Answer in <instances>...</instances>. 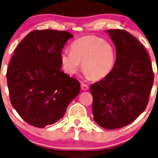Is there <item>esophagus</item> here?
I'll return each instance as SVG.
<instances>
[{"mask_svg": "<svg viewBox=\"0 0 158 158\" xmlns=\"http://www.w3.org/2000/svg\"><path fill=\"white\" fill-rule=\"evenodd\" d=\"M81 89H82V90H83V91H87V90L89 89V85H86V84L82 83Z\"/></svg>", "mask_w": 158, "mask_h": 158, "instance_id": "obj_1", "label": "esophagus"}]
</instances>
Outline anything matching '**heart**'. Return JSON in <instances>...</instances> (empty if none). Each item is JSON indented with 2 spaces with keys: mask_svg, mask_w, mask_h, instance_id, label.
I'll return each mask as SVG.
<instances>
[{
  "mask_svg": "<svg viewBox=\"0 0 158 158\" xmlns=\"http://www.w3.org/2000/svg\"><path fill=\"white\" fill-rule=\"evenodd\" d=\"M61 61L65 73L74 75L82 63L87 77L99 80L111 72L114 63V52L111 45L96 36H84L71 45V52L61 54Z\"/></svg>",
  "mask_w": 158,
  "mask_h": 158,
  "instance_id": "1",
  "label": "heart"
}]
</instances>
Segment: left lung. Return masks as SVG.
<instances>
[{"mask_svg":"<svg viewBox=\"0 0 158 158\" xmlns=\"http://www.w3.org/2000/svg\"><path fill=\"white\" fill-rule=\"evenodd\" d=\"M116 48L111 72L92 84V113L102 128L111 130L134 122L146 109L154 81L150 58L143 45L123 30H108Z\"/></svg>","mask_w":158,"mask_h":158,"instance_id":"obj_1","label":"left lung"}]
</instances>
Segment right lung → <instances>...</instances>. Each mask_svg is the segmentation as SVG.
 Returning <instances> with one entry per match:
<instances>
[{"label":"right lung","instance_id":"right-lung-1","mask_svg":"<svg viewBox=\"0 0 158 158\" xmlns=\"http://www.w3.org/2000/svg\"><path fill=\"white\" fill-rule=\"evenodd\" d=\"M67 31L33 30L16 46L7 69L10 101L24 121L44 128L60 120L78 95V81L61 70Z\"/></svg>","mask_w":158,"mask_h":158}]
</instances>
